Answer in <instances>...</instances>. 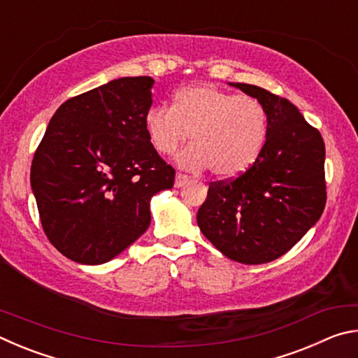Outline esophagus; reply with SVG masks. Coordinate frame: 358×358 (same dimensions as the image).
I'll use <instances>...</instances> for the list:
<instances>
[{"label": "esophagus", "mask_w": 358, "mask_h": 358, "mask_svg": "<svg viewBox=\"0 0 358 358\" xmlns=\"http://www.w3.org/2000/svg\"><path fill=\"white\" fill-rule=\"evenodd\" d=\"M187 181H189V177H187L186 173H181V172H178L177 175H175V186L177 187H181V186H185Z\"/></svg>", "instance_id": "obj_1"}]
</instances>
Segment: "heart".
<instances>
[{
    "label": "heart",
    "mask_w": 358,
    "mask_h": 358,
    "mask_svg": "<svg viewBox=\"0 0 358 358\" xmlns=\"http://www.w3.org/2000/svg\"><path fill=\"white\" fill-rule=\"evenodd\" d=\"M145 129L161 155H172L191 136L194 145L180 153V166L210 167L216 177L234 178L259 159L268 118L262 102L252 96L201 83L180 90L172 107H151L145 115Z\"/></svg>",
    "instance_id": "1"
}]
</instances>
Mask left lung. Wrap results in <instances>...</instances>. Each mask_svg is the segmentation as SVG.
<instances>
[{
  "instance_id": "1",
  "label": "left lung",
  "mask_w": 358,
  "mask_h": 358,
  "mask_svg": "<svg viewBox=\"0 0 358 358\" xmlns=\"http://www.w3.org/2000/svg\"><path fill=\"white\" fill-rule=\"evenodd\" d=\"M232 85L262 102L268 134L259 159L245 173L211 181L197 224L226 257L266 264L286 254L322 215L325 143L286 98L256 85Z\"/></svg>"
}]
</instances>
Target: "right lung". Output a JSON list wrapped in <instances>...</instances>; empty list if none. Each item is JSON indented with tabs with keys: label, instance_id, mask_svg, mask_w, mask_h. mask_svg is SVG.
<instances>
[{
	"label": "right lung",
	"instance_id": "add662e5",
	"mask_svg": "<svg viewBox=\"0 0 358 358\" xmlns=\"http://www.w3.org/2000/svg\"><path fill=\"white\" fill-rule=\"evenodd\" d=\"M151 77H123L58 107L31 164V187L50 243L78 264L118 256L151 222L150 199L175 169L151 145Z\"/></svg>",
	"mask_w": 358,
	"mask_h": 358
}]
</instances>
